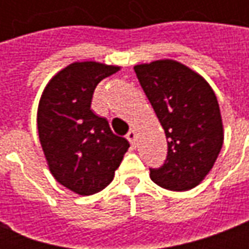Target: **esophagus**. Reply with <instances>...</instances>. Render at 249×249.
<instances>
[{
    "mask_svg": "<svg viewBox=\"0 0 249 249\" xmlns=\"http://www.w3.org/2000/svg\"><path fill=\"white\" fill-rule=\"evenodd\" d=\"M126 139L130 142V145L136 146V141H137V132L135 129H132L128 132V135H126Z\"/></svg>",
    "mask_w": 249,
    "mask_h": 249,
    "instance_id": "obj_1",
    "label": "esophagus"
}]
</instances>
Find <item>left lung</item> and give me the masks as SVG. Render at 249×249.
<instances>
[{
	"mask_svg": "<svg viewBox=\"0 0 249 249\" xmlns=\"http://www.w3.org/2000/svg\"><path fill=\"white\" fill-rule=\"evenodd\" d=\"M135 71L168 141L167 160L151 169L152 181L168 191H189L212 169L224 141L213 89L198 73L169 58L136 65Z\"/></svg>",
	"mask_w": 249,
	"mask_h": 249,
	"instance_id": "left-lung-1",
	"label": "left lung"
}]
</instances>
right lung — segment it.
I'll use <instances>...</instances> for the list:
<instances>
[{"label":"right lung","mask_w":249,"mask_h":249,"mask_svg":"<svg viewBox=\"0 0 249 249\" xmlns=\"http://www.w3.org/2000/svg\"><path fill=\"white\" fill-rule=\"evenodd\" d=\"M120 66L73 62L46 84L37 110V128L49 171L71 192L89 196L114 178L129 142L110 130L90 109L93 92Z\"/></svg>","instance_id":"obj_1"}]
</instances>
